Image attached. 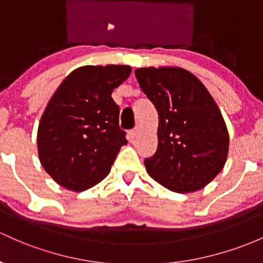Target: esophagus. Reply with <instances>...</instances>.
<instances>
[{
	"label": "esophagus",
	"mask_w": 263,
	"mask_h": 263,
	"mask_svg": "<svg viewBox=\"0 0 263 263\" xmlns=\"http://www.w3.org/2000/svg\"><path fill=\"white\" fill-rule=\"evenodd\" d=\"M137 135H138V129L137 128L129 132V138H130V139H134V138H137Z\"/></svg>",
	"instance_id": "obj_1"
}]
</instances>
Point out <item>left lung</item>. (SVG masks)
<instances>
[{"label":"left lung","instance_id":"left-lung-1","mask_svg":"<svg viewBox=\"0 0 263 263\" xmlns=\"http://www.w3.org/2000/svg\"><path fill=\"white\" fill-rule=\"evenodd\" d=\"M159 117L158 148L144 160L149 176L177 193L199 191L226 164L230 135L221 110L202 81L182 67L135 70Z\"/></svg>","mask_w":263,"mask_h":263}]
</instances>
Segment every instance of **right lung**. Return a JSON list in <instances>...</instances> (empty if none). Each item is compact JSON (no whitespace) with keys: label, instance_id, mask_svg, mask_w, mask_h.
Segmentation results:
<instances>
[{"label":"right lung","instance_id":"obj_1","mask_svg":"<svg viewBox=\"0 0 263 263\" xmlns=\"http://www.w3.org/2000/svg\"><path fill=\"white\" fill-rule=\"evenodd\" d=\"M130 72L128 65L81 66L53 92L39 124L37 151L61 187L83 192L97 185L128 143L111 94Z\"/></svg>","mask_w":263,"mask_h":263}]
</instances>
